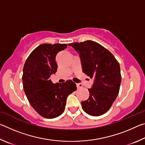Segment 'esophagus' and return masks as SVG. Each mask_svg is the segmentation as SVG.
Listing matches in <instances>:
<instances>
[{"instance_id":"esophagus-1","label":"esophagus","mask_w":145,"mask_h":145,"mask_svg":"<svg viewBox=\"0 0 145 145\" xmlns=\"http://www.w3.org/2000/svg\"><path fill=\"white\" fill-rule=\"evenodd\" d=\"M76 85H77V87L78 89H79V88H82V85L81 84H77Z\"/></svg>"}]
</instances>
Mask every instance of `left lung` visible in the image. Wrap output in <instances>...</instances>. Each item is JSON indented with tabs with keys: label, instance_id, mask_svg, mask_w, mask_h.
<instances>
[{
	"label": "left lung",
	"instance_id": "left-lung-1",
	"mask_svg": "<svg viewBox=\"0 0 145 145\" xmlns=\"http://www.w3.org/2000/svg\"><path fill=\"white\" fill-rule=\"evenodd\" d=\"M79 54L82 72L93 79L88 89L89 97L81 102L82 108L87 114L98 116L110 109L119 93L121 76L120 64L107 49L97 42L68 44Z\"/></svg>",
	"mask_w": 145,
	"mask_h": 145
}]
</instances>
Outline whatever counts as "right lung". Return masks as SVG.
<instances>
[{
  "mask_svg": "<svg viewBox=\"0 0 145 145\" xmlns=\"http://www.w3.org/2000/svg\"><path fill=\"white\" fill-rule=\"evenodd\" d=\"M67 47V44H41L29 56L23 68L27 98L34 109L45 118L60 116L65 111L68 96L77 89L72 80L54 84L50 79L57 70L56 55Z\"/></svg>",
  "mask_w": 145,
  "mask_h": 145,
  "instance_id": "add662e5",
  "label": "right lung"
}]
</instances>
